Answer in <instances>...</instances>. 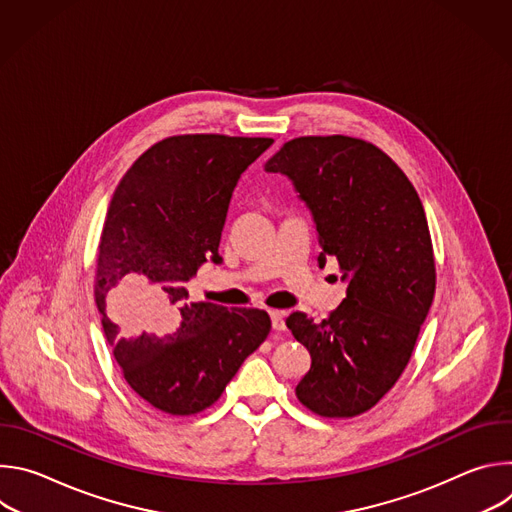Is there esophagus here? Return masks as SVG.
Returning a JSON list of instances; mask_svg holds the SVG:
<instances>
[{
    "instance_id": "obj_1",
    "label": "esophagus",
    "mask_w": 512,
    "mask_h": 512,
    "mask_svg": "<svg viewBox=\"0 0 512 512\" xmlns=\"http://www.w3.org/2000/svg\"><path fill=\"white\" fill-rule=\"evenodd\" d=\"M269 316H271L273 330H285V314L283 312L273 310V312H269Z\"/></svg>"
}]
</instances>
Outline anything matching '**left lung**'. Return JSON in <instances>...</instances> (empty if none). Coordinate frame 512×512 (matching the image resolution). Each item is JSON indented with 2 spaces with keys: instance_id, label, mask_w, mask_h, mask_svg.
<instances>
[{
  "instance_id": "obj_1",
  "label": "left lung",
  "mask_w": 512,
  "mask_h": 512,
  "mask_svg": "<svg viewBox=\"0 0 512 512\" xmlns=\"http://www.w3.org/2000/svg\"><path fill=\"white\" fill-rule=\"evenodd\" d=\"M265 172L294 184L312 212L320 257H334L346 298L322 322L294 312L285 324L312 356L298 399L322 417L375 407L411 358L435 291L423 204L377 145L346 137H298Z\"/></svg>"
}]
</instances>
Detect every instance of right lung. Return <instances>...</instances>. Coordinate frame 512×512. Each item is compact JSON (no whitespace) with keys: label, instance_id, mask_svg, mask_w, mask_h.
Segmentation results:
<instances>
[{"label":"right lung","instance_id":"add662e5","mask_svg":"<svg viewBox=\"0 0 512 512\" xmlns=\"http://www.w3.org/2000/svg\"><path fill=\"white\" fill-rule=\"evenodd\" d=\"M269 137L176 135L121 178L101 233L95 302L129 387L170 415L223 395L271 330L263 310L188 302L186 281L221 263L227 210L241 174Z\"/></svg>","mask_w":512,"mask_h":512}]
</instances>
